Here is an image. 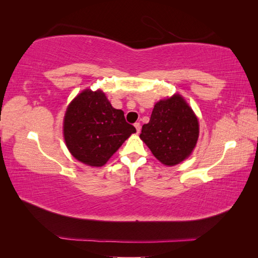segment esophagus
I'll return each mask as SVG.
<instances>
[{"label": "esophagus", "instance_id": "obj_1", "mask_svg": "<svg viewBox=\"0 0 258 258\" xmlns=\"http://www.w3.org/2000/svg\"><path fill=\"white\" fill-rule=\"evenodd\" d=\"M135 127H136V130H137V134H140V130H141L140 122H136L135 123Z\"/></svg>", "mask_w": 258, "mask_h": 258}]
</instances>
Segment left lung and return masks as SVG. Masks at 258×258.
Returning a JSON list of instances; mask_svg holds the SVG:
<instances>
[{
	"instance_id": "obj_1",
	"label": "left lung",
	"mask_w": 258,
	"mask_h": 258,
	"mask_svg": "<svg viewBox=\"0 0 258 258\" xmlns=\"http://www.w3.org/2000/svg\"><path fill=\"white\" fill-rule=\"evenodd\" d=\"M140 138L160 162L172 167L190 157L196 148L199 120L184 98L175 94L154 105Z\"/></svg>"
}]
</instances>
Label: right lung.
Wrapping results in <instances>:
<instances>
[{"mask_svg": "<svg viewBox=\"0 0 258 258\" xmlns=\"http://www.w3.org/2000/svg\"><path fill=\"white\" fill-rule=\"evenodd\" d=\"M62 131L74 158L90 167H102L136 128L101 90L85 89L68 105Z\"/></svg>", "mask_w": 258, "mask_h": 258, "instance_id": "obj_1", "label": "right lung"}]
</instances>
